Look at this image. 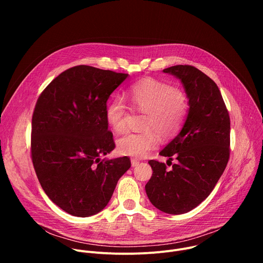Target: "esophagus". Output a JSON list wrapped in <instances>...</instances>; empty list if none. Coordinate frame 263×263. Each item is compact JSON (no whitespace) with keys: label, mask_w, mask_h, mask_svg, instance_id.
Listing matches in <instances>:
<instances>
[{"label":"esophagus","mask_w":263,"mask_h":263,"mask_svg":"<svg viewBox=\"0 0 263 263\" xmlns=\"http://www.w3.org/2000/svg\"><path fill=\"white\" fill-rule=\"evenodd\" d=\"M138 164H139V161H138V160H136V159H132V160H131V165H132V167H136V166H138Z\"/></svg>","instance_id":"1"}]
</instances>
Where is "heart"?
Returning a JSON list of instances; mask_svg holds the SVG:
<instances>
[{
	"instance_id": "1",
	"label": "heart",
	"mask_w": 263,
	"mask_h": 263,
	"mask_svg": "<svg viewBox=\"0 0 263 263\" xmlns=\"http://www.w3.org/2000/svg\"><path fill=\"white\" fill-rule=\"evenodd\" d=\"M125 98L145 114L141 127L146 129L126 131L118 139L120 153L136 158L145 157L158 144V137L153 130L161 135L175 133L189 110V99L182 89L157 79L147 78L135 82L127 89ZM105 116L108 125L115 131L124 130L128 116L124 99H112L106 107Z\"/></svg>"
}]
</instances>
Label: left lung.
Masks as SVG:
<instances>
[{
	"mask_svg": "<svg viewBox=\"0 0 263 263\" xmlns=\"http://www.w3.org/2000/svg\"><path fill=\"white\" fill-rule=\"evenodd\" d=\"M178 78L189 99V114L180 133L159 153L178 162L149 160L153 175L145 184L151 203L168 214L189 212L213 191L230 155V118L221 93L207 74L192 65L163 69Z\"/></svg>",
	"mask_w": 263,
	"mask_h": 263,
	"instance_id": "left-lung-1",
	"label": "left lung"
}]
</instances>
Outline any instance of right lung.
Segmentation results:
<instances>
[{
  "instance_id": "right-lung-1",
  "label": "right lung",
  "mask_w": 263,
  "mask_h": 263,
  "mask_svg": "<svg viewBox=\"0 0 263 263\" xmlns=\"http://www.w3.org/2000/svg\"><path fill=\"white\" fill-rule=\"evenodd\" d=\"M128 76L77 65L61 72L36 102L34 170L50 200L73 216L103 210L131 166L127 156L101 159L116 147L105 116L107 101Z\"/></svg>"
}]
</instances>
